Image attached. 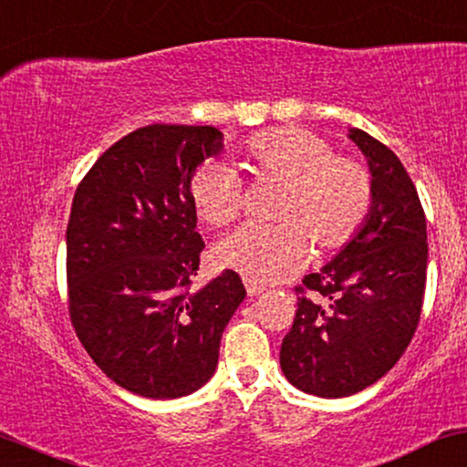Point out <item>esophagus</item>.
<instances>
[{"mask_svg": "<svg viewBox=\"0 0 467 467\" xmlns=\"http://www.w3.org/2000/svg\"><path fill=\"white\" fill-rule=\"evenodd\" d=\"M245 288H247V295H250V297H256V295H261L265 288L261 286V285H256V282H252V280H247L245 277Z\"/></svg>", "mask_w": 467, "mask_h": 467, "instance_id": "obj_1", "label": "esophagus"}]
</instances>
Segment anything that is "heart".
Here are the masks:
<instances>
[{"mask_svg": "<svg viewBox=\"0 0 467 467\" xmlns=\"http://www.w3.org/2000/svg\"><path fill=\"white\" fill-rule=\"evenodd\" d=\"M258 179L285 182L275 206L277 223H244L215 245V261L252 282H275L308 256L345 247L368 220L375 202L373 176L358 159L336 155L326 138L302 127H275L245 144ZM190 200L211 226L237 220L244 209L239 176L211 161L193 174Z\"/></svg>", "mask_w": 467, "mask_h": 467, "instance_id": "obj_1", "label": "heart"}]
</instances>
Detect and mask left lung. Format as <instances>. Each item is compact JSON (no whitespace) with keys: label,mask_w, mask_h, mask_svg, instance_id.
<instances>
[{"label":"left lung","mask_w":467,"mask_h":467,"mask_svg":"<svg viewBox=\"0 0 467 467\" xmlns=\"http://www.w3.org/2000/svg\"><path fill=\"white\" fill-rule=\"evenodd\" d=\"M349 138L373 176L375 202L362 230L295 286L297 312L280 349L282 373L323 399L381 379L411 342L427 285V220L399 157L359 129Z\"/></svg>","instance_id":"1"}]
</instances>
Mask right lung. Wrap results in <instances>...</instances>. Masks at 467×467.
Returning <instances> with one entry per match:
<instances>
[{
    "instance_id": "add662e5",
    "label": "right lung",
    "mask_w": 467,
    "mask_h": 467,
    "mask_svg": "<svg viewBox=\"0 0 467 467\" xmlns=\"http://www.w3.org/2000/svg\"><path fill=\"white\" fill-rule=\"evenodd\" d=\"M222 141L215 127H141L109 146L75 192L67 228L70 323L94 364L140 397L179 399L202 388L245 299L230 269L192 288L204 241L190 182Z\"/></svg>"
}]
</instances>
